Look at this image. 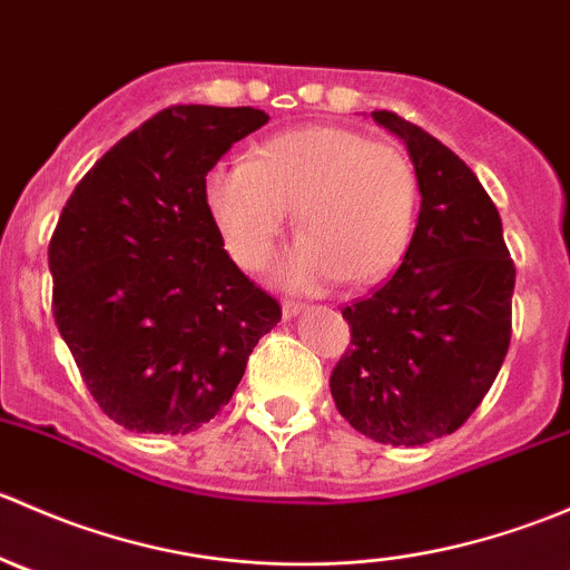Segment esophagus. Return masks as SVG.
Listing matches in <instances>:
<instances>
[{
  "instance_id": "obj_1",
  "label": "esophagus",
  "mask_w": 570,
  "mask_h": 570,
  "mask_svg": "<svg viewBox=\"0 0 570 570\" xmlns=\"http://www.w3.org/2000/svg\"><path fill=\"white\" fill-rule=\"evenodd\" d=\"M281 312H284V320H292V317H297V314L306 312V303L284 301V303H281Z\"/></svg>"
}]
</instances>
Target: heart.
I'll list each match as a JSON object with an SVG mask.
<instances>
[{"label": "heart", "mask_w": 570, "mask_h": 570, "mask_svg": "<svg viewBox=\"0 0 570 570\" xmlns=\"http://www.w3.org/2000/svg\"><path fill=\"white\" fill-rule=\"evenodd\" d=\"M206 204L228 253L256 269L273 256L289 212L303 243L281 278L297 289L338 278L364 286L400 264L416 226L419 178L400 148L344 126L267 137L248 163L206 176Z\"/></svg>", "instance_id": "heart-1"}]
</instances>
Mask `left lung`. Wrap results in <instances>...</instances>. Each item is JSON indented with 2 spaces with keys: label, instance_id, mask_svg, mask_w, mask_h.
Returning <instances> with one entry per match:
<instances>
[{
  "label": "left lung",
  "instance_id": "1",
  "mask_svg": "<svg viewBox=\"0 0 570 570\" xmlns=\"http://www.w3.org/2000/svg\"><path fill=\"white\" fill-rule=\"evenodd\" d=\"M372 118L405 142L422 206L400 269L342 308L353 338L331 372V394L358 433L419 446L455 433L497 381L515 267L502 217L469 165L389 109Z\"/></svg>",
  "mask_w": 570,
  "mask_h": 570
}]
</instances>
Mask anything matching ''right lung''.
Returning <instances> with one entry per match:
<instances>
[{
  "label": "right lung",
  "mask_w": 570,
  "mask_h": 570,
  "mask_svg": "<svg viewBox=\"0 0 570 570\" xmlns=\"http://www.w3.org/2000/svg\"><path fill=\"white\" fill-rule=\"evenodd\" d=\"M267 120L253 107L163 109L62 206L49 243L57 331L101 411L131 433L215 419L278 325V301L232 262L206 204V174Z\"/></svg>",
  "instance_id": "add662e5"
}]
</instances>
